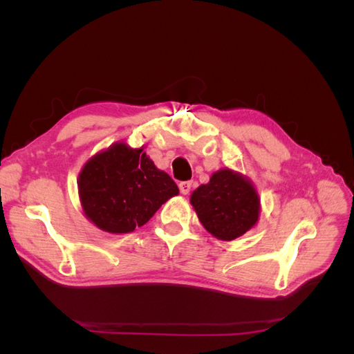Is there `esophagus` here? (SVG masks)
I'll return each mask as SVG.
<instances>
[{
  "mask_svg": "<svg viewBox=\"0 0 354 354\" xmlns=\"http://www.w3.org/2000/svg\"><path fill=\"white\" fill-rule=\"evenodd\" d=\"M180 187V192L183 195H189L190 194V189H192V181H181V183L178 185Z\"/></svg>",
  "mask_w": 354,
  "mask_h": 354,
  "instance_id": "1",
  "label": "esophagus"
}]
</instances>
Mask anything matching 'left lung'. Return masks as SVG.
Here are the masks:
<instances>
[{
	"mask_svg": "<svg viewBox=\"0 0 354 354\" xmlns=\"http://www.w3.org/2000/svg\"><path fill=\"white\" fill-rule=\"evenodd\" d=\"M198 218L214 238L233 241L255 227L261 201L252 181L230 168L212 173L207 185L190 195Z\"/></svg>",
	"mask_w": 354,
	"mask_h": 354,
	"instance_id": "obj_1",
	"label": "left lung"
}]
</instances>
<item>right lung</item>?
<instances>
[{"label": "right lung", "mask_w": 354, "mask_h": 354, "mask_svg": "<svg viewBox=\"0 0 354 354\" xmlns=\"http://www.w3.org/2000/svg\"><path fill=\"white\" fill-rule=\"evenodd\" d=\"M78 195L84 216L95 227L121 234L146 224L162 203L178 195V187L156 168L145 146L116 142L82 165Z\"/></svg>", "instance_id": "obj_1"}]
</instances>
